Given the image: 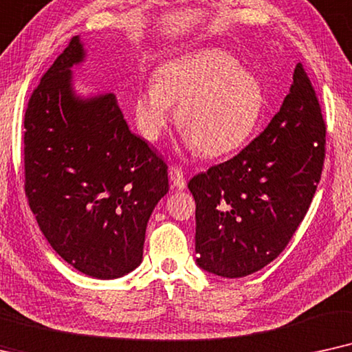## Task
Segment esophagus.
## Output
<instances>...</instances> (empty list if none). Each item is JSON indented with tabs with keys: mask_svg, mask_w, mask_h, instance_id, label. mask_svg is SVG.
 <instances>
[{
	"mask_svg": "<svg viewBox=\"0 0 352 352\" xmlns=\"http://www.w3.org/2000/svg\"><path fill=\"white\" fill-rule=\"evenodd\" d=\"M168 177H170L172 185L175 186L177 190H185L186 188V179L184 175V170L179 166H172L168 168Z\"/></svg>",
	"mask_w": 352,
	"mask_h": 352,
	"instance_id": "1",
	"label": "esophagus"
}]
</instances>
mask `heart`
Wrapping results in <instances>:
<instances>
[{
	"mask_svg": "<svg viewBox=\"0 0 352 352\" xmlns=\"http://www.w3.org/2000/svg\"><path fill=\"white\" fill-rule=\"evenodd\" d=\"M177 107L185 143L203 156L236 151L252 137L265 107L259 78L219 48L191 51L159 65L153 85L135 98V119L148 140H157Z\"/></svg>",
	"mask_w": 352,
	"mask_h": 352,
	"instance_id": "heart-1",
	"label": "heart"
}]
</instances>
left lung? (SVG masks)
I'll use <instances>...</instances> for the list:
<instances>
[{
	"instance_id": "obj_1",
	"label": "left lung",
	"mask_w": 352,
	"mask_h": 352,
	"mask_svg": "<svg viewBox=\"0 0 352 352\" xmlns=\"http://www.w3.org/2000/svg\"><path fill=\"white\" fill-rule=\"evenodd\" d=\"M327 124L306 70L270 124L236 156L188 182L198 265L227 278L270 264L309 210L325 161Z\"/></svg>"
}]
</instances>
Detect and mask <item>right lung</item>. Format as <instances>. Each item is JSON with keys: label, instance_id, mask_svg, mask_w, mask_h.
<instances>
[{"label": "right lung", "instance_id": "obj_1", "mask_svg": "<svg viewBox=\"0 0 352 352\" xmlns=\"http://www.w3.org/2000/svg\"><path fill=\"white\" fill-rule=\"evenodd\" d=\"M74 36L41 77L23 117L25 196L63 259L93 278L137 269L153 209L168 191L167 164L129 130L112 93L80 100Z\"/></svg>", "mask_w": 352, "mask_h": 352}]
</instances>
